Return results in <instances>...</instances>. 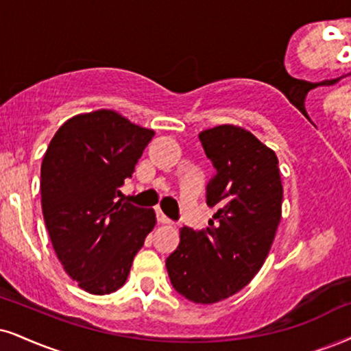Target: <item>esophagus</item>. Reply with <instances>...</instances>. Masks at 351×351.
<instances>
[{
  "mask_svg": "<svg viewBox=\"0 0 351 351\" xmlns=\"http://www.w3.org/2000/svg\"><path fill=\"white\" fill-rule=\"evenodd\" d=\"M156 215H158V221H159V223H161V224H172V221H171V219H169V218H167V216H166V215H164L161 210H158V211H156Z\"/></svg>",
  "mask_w": 351,
  "mask_h": 351,
  "instance_id": "1",
  "label": "esophagus"
}]
</instances>
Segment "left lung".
Returning a JSON list of instances; mask_svg holds the SVG:
<instances>
[{"mask_svg": "<svg viewBox=\"0 0 351 351\" xmlns=\"http://www.w3.org/2000/svg\"><path fill=\"white\" fill-rule=\"evenodd\" d=\"M198 138L216 167L206 189L216 213L205 231L180 228L166 267L179 295L213 304L239 293L262 268L281 219L283 185L275 151L249 130L218 125Z\"/></svg>", "mask_w": 351, "mask_h": 351, "instance_id": "left-lung-1", "label": "left lung"}]
</instances>
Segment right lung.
<instances>
[{"mask_svg": "<svg viewBox=\"0 0 351 351\" xmlns=\"http://www.w3.org/2000/svg\"><path fill=\"white\" fill-rule=\"evenodd\" d=\"M153 136V130L101 109L66 120L43 156L45 226L64 271L90 295L123 287L156 226L154 210L117 200Z\"/></svg>", "mask_w": 351, "mask_h": 351, "instance_id": "add662e5", "label": "right lung"}]
</instances>
